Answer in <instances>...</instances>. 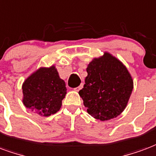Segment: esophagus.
Returning <instances> with one entry per match:
<instances>
[{"label":"esophagus","instance_id":"esophagus-1","mask_svg":"<svg viewBox=\"0 0 156 156\" xmlns=\"http://www.w3.org/2000/svg\"><path fill=\"white\" fill-rule=\"evenodd\" d=\"M83 87V83H81L79 86H78V87H75L74 90L75 91H77V92H78V91H79V90H81Z\"/></svg>","mask_w":156,"mask_h":156}]
</instances>
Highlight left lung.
<instances>
[{"instance_id": "left-lung-1", "label": "left lung", "mask_w": 156, "mask_h": 156, "mask_svg": "<svg viewBox=\"0 0 156 156\" xmlns=\"http://www.w3.org/2000/svg\"><path fill=\"white\" fill-rule=\"evenodd\" d=\"M83 88L78 93L88 114L101 121L119 116L127 105L133 80L127 69L109 53L90 62Z\"/></svg>"}]
</instances>
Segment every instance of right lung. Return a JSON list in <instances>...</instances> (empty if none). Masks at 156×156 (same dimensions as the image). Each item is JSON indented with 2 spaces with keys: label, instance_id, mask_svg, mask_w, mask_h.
Instances as JSON below:
<instances>
[{
  "label": "right lung",
  "instance_id": "add662e5",
  "mask_svg": "<svg viewBox=\"0 0 156 156\" xmlns=\"http://www.w3.org/2000/svg\"><path fill=\"white\" fill-rule=\"evenodd\" d=\"M23 103L32 112L49 116L60 109L65 98V82L55 66L40 68L26 78L22 85Z\"/></svg>",
  "mask_w": 156,
  "mask_h": 156
}]
</instances>
